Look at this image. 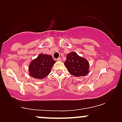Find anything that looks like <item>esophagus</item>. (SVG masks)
Here are the masks:
<instances>
[{
	"instance_id": "34e87169",
	"label": "esophagus",
	"mask_w": 122,
	"mask_h": 122,
	"mask_svg": "<svg viewBox=\"0 0 122 122\" xmlns=\"http://www.w3.org/2000/svg\"><path fill=\"white\" fill-rule=\"evenodd\" d=\"M57 60H58V61H62V58H61V57H60V58H58Z\"/></svg>"
}]
</instances>
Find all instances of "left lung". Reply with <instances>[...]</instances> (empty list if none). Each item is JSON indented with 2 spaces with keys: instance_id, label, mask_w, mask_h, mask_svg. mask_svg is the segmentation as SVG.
Instances as JSON below:
<instances>
[{
  "instance_id": "8db88e82",
  "label": "left lung",
  "mask_w": 122,
  "mask_h": 122,
  "mask_svg": "<svg viewBox=\"0 0 122 122\" xmlns=\"http://www.w3.org/2000/svg\"><path fill=\"white\" fill-rule=\"evenodd\" d=\"M64 64L69 73L77 77L84 76L89 73V64L88 60L75 52L67 54Z\"/></svg>"
}]
</instances>
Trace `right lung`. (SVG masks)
Here are the masks:
<instances>
[{
    "label": "right lung",
    "mask_w": 122,
    "mask_h": 122,
    "mask_svg": "<svg viewBox=\"0 0 122 122\" xmlns=\"http://www.w3.org/2000/svg\"><path fill=\"white\" fill-rule=\"evenodd\" d=\"M56 61L51 55L40 54L30 62L29 66V75L36 79H43L51 72Z\"/></svg>",
    "instance_id": "add662e5"
}]
</instances>
